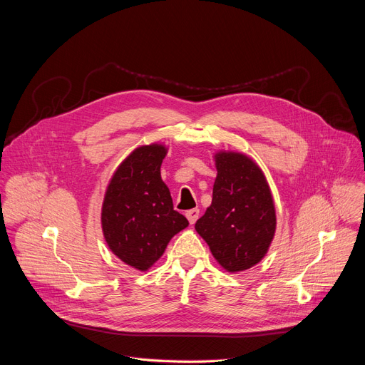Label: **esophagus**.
<instances>
[{
    "label": "esophagus",
    "instance_id": "1",
    "mask_svg": "<svg viewBox=\"0 0 365 365\" xmlns=\"http://www.w3.org/2000/svg\"><path fill=\"white\" fill-rule=\"evenodd\" d=\"M186 218H187V221L193 225V224L197 221V218H199V210H197V207H195V210L187 211V212H186Z\"/></svg>",
    "mask_w": 365,
    "mask_h": 365
}]
</instances>
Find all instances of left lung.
Returning a JSON list of instances; mask_svg holds the SVG:
<instances>
[{
	"mask_svg": "<svg viewBox=\"0 0 365 365\" xmlns=\"http://www.w3.org/2000/svg\"><path fill=\"white\" fill-rule=\"evenodd\" d=\"M215 165L212 203L195 230L227 272H242L255 266L273 241L272 192L262 169L241 153H217Z\"/></svg>",
	"mask_w": 365,
	"mask_h": 365,
	"instance_id": "1",
	"label": "left lung"
}]
</instances>
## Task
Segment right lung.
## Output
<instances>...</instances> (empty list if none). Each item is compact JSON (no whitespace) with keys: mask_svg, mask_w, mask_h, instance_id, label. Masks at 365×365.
<instances>
[{"mask_svg":"<svg viewBox=\"0 0 365 365\" xmlns=\"http://www.w3.org/2000/svg\"><path fill=\"white\" fill-rule=\"evenodd\" d=\"M166 153L162 144L135 148L115 170L102 203V231L110 250L141 272L158 262L172 237L189 225L173 210L160 176Z\"/></svg>","mask_w":365,"mask_h":365,"instance_id":"add662e5","label":"right lung"}]
</instances>
